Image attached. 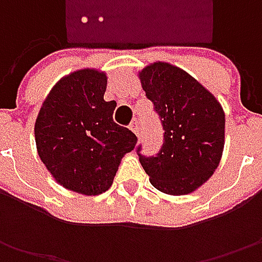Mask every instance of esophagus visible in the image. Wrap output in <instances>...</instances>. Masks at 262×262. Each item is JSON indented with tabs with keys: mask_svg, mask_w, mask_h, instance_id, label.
I'll return each instance as SVG.
<instances>
[{
	"mask_svg": "<svg viewBox=\"0 0 262 262\" xmlns=\"http://www.w3.org/2000/svg\"><path fill=\"white\" fill-rule=\"evenodd\" d=\"M129 128H131V131H133L137 137L140 136V124H138L137 119H133V122L129 124Z\"/></svg>",
	"mask_w": 262,
	"mask_h": 262,
	"instance_id": "esophagus-1",
	"label": "esophagus"
}]
</instances>
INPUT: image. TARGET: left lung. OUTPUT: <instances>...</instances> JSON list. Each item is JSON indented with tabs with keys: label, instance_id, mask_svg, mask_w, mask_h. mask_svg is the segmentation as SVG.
<instances>
[{
	"label": "left lung",
	"instance_id": "left-lung-1",
	"mask_svg": "<svg viewBox=\"0 0 262 262\" xmlns=\"http://www.w3.org/2000/svg\"><path fill=\"white\" fill-rule=\"evenodd\" d=\"M141 84L160 118L163 144L140 163L156 189L170 195L195 191L219 166L225 146V114L216 97L184 70L155 62L141 73Z\"/></svg>",
	"mask_w": 262,
	"mask_h": 262
}]
</instances>
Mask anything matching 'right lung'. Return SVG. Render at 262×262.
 <instances>
[{
  "label": "right lung",
  "mask_w": 262,
  "mask_h": 262,
  "mask_svg": "<svg viewBox=\"0 0 262 262\" xmlns=\"http://www.w3.org/2000/svg\"><path fill=\"white\" fill-rule=\"evenodd\" d=\"M106 76L80 70L45 99L35 124L37 153L61 185L84 195L109 189L121 159L137 137L114 121L115 100L106 102Z\"/></svg>",
  "instance_id": "obj_1"
}]
</instances>
